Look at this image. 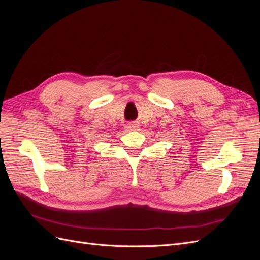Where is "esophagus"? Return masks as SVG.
Here are the masks:
<instances>
[{"label": "esophagus", "instance_id": "esophagus-1", "mask_svg": "<svg viewBox=\"0 0 260 260\" xmlns=\"http://www.w3.org/2000/svg\"><path fill=\"white\" fill-rule=\"evenodd\" d=\"M139 128H140V127H139L138 124H136V123H130V124L127 125V127H125V131H128V132L138 131Z\"/></svg>", "mask_w": 260, "mask_h": 260}]
</instances>
